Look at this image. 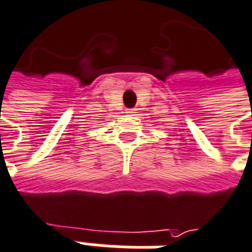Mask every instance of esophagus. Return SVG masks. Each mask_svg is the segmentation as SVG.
Masks as SVG:
<instances>
[{
  "label": "esophagus",
  "mask_w": 252,
  "mask_h": 252,
  "mask_svg": "<svg viewBox=\"0 0 252 252\" xmlns=\"http://www.w3.org/2000/svg\"><path fill=\"white\" fill-rule=\"evenodd\" d=\"M135 111H137L135 108H127V110H126V114H134Z\"/></svg>",
  "instance_id": "34e87169"
}]
</instances>
